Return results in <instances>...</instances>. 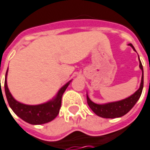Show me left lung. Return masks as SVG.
<instances>
[{
  "label": "left lung",
  "mask_w": 150,
  "mask_h": 150,
  "mask_svg": "<svg viewBox=\"0 0 150 150\" xmlns=\"http://www.w3.org/2000/svg\"><path fill=\"white\" fill-rule=\"evenodd\" d=\"M128 45L131 46L133 49L134 51H136L135 48L132 44H129ZM139 62H140L139 67L142 71L141 85H140L139 89L137 90V92H135L132 95H131L130 97H127L123 100H118V101L108 102V103H105V104H97L90 100L88 95L87 93L88 105L96 115L100 116L101 118L115 119V118L122 117L132 110V108L133 107L135 104L137 102V100L141 97V93L143 90V86H144V71H143V67L141 64V62L140 61V58H139Z\"/></svg>",
  "instance_id": "obj_1"
}]
</instances>
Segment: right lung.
Returning a JSON list of instances; mask_svg holds the SVG:
<instances>
[{
  "label": "right lung",
  "mask_w": 150,
  "mask_h": 150,
  "mask_svg": "<svg viewBox=\"0 0 150 150\" xmlns=\"http://www.w3.org/2000/svg\"><path fill=\"white\" fill-rule=\"evenodd\" d=\"M7 74L8 70L6 71L5 79V93L7 101L9 107L20 119L30 124L40 125L51 122L57 117L60 110L62 95L71 80L62 86L57 92V95L49 101L39 105H26L15 100L10 93L7 85ZM1 93H2V91Z\"/></svg>",
  "instance_id": "add662e5"
}]
</instances>
